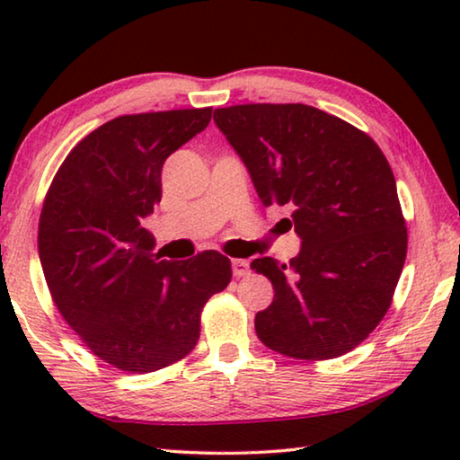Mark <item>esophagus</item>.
I'll use <instances>...</instances> for the list:
<instances>
[{
  "label": "esophagus",
  "mask_w": 460,
  "mask_h": 460,
  "mask_svg": "<svg viewBox=\"0 0 460 460\" xmlns=\"http://www.w3.org/2000/svg\"><path fill=\"white\" fill-rule=\"evenodd\" d=\"M231 270H233V276H235V278L247 276L249 274V261H245V260H231Z\"/></svg>",
  "instance_id": "esophagus-1"
}]
</instances>
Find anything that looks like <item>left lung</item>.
Wrapping results in <instances>:
<instances>
[{
    "mask_svg": "<svg viewBox=\"0 0 460 460\" xmlns=\"http://www.w3.org/2000/svg\"><path fill=\"white\" fill-rule=\"evenodd\" d=\"M263 207L286 205L300 237L290 263L258 258L271 305L255 314L263 345L294 359H334L385 316L406 261L395 178L373 139L302 103L215 109Z\"/></svg>",
    "mask_w": 460,
    "mask_h": 460,
    "instance_id": "obj_1",
    "label": "left lung"
}]
</instances>
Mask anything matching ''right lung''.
I'll return each instance as SVG.
<instances>
[{
  "label": "right lung",
  "instance_id": "1",
  "mask_svg": "<svg viewBox=\"0 0 460 460\" xmlns=\"http://www.w3.org/2000/svg\"><path fill=\"white\" fill-rule=\"evenodd\" d=\"M211 107L123 115L81 139L46 194L38 252L52 300L99 359L150 373L189 355L200 310L231 261L154 253L142 221L162 199V166L211 121Z\"/></svg>",
  "mask_w": 460,
  "mask_h": 460
}]
</instances>
